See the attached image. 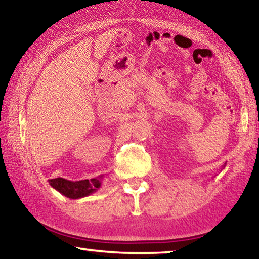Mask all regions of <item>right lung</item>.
I'll return each instance as SVG.
<instances>
[{
  "label": "right lung",
  "instance_id": "1",
  "mask_svg": "<svg viewBox=\"0 0 259 259\" xmlns=\"http://www.w3.org/2000/svg\"><path fill=\"white\" fill-rule=\"evenodd\" d=\"M104 175L93 179H85V181L71 182L65 178H55L49 179V184L60 194H63L69 199H81L93 194L98 188L102 186V181Z\"/></svg>",
  "mask_w": 259,
  "mask_h": 259
}]
</instances>
